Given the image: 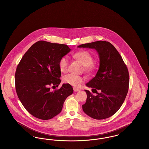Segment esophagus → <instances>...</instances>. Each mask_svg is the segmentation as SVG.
Masks as SVG:
<instances>
[{
	"mask_svg": "<svg viewBox=\"0 0 149 149\" xmlns=\"http://www.w3.org/2000/svg\"><path fill=\"white\" fill-rule=\"evenodd\" d=\"M74 91L75 92H79L80 91V89H78V88H74Z\"/></svg>",
	"mask_w": 149,
	"mask_h": 149,
	"instance_id": "obj_1",
	"label": "esophagus"
}]
</instances>
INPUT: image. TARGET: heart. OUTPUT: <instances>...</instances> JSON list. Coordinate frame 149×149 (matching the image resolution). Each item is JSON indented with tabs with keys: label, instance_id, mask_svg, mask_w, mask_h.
<instances>
[{
	"label": "heart",
	"instance_id": "obj_1",
	"mask_svg": "<svg viewBox=\"0 0 149 149\" xmlns=\"http://www.w3.org/2000/svg\"><path fill=\"white\" fill-rule=\"evenodd\" d=\"M72 57L79 61L84 66L86 71H92L96 69V65L93 63L92 55L86 50H80L74 53ZM69 64V60L66 56L61 57L58 61V66L60 71L65 72L67 71ZM84 81V79L74 74H68L64 76L63 81L65 83L74 86H78Z\"/></svg>",
	"mask_w": 149,
	"mask_h": 149
}]
</instances>
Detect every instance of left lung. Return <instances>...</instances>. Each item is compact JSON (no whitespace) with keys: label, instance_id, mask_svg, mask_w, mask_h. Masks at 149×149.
Segmentation results:
<instances>
[{"label":"left lung","instance_id":"8db88e82","mask_svg":"<svg viewBox=\"0 0 149 149\" xmlns=\"http://www.w3.org/2000/svg\"><path fill=\"white\" fill-rule=\"evenodd\" d=\"M78 47L95 49L100 60L95 76L86 84L97 94L94 96L85 90L87 98L82 106L83 110L95 120L110 117L120 108L127 94L130 80L127 68L118 51L109 42L98 41Z\"/></svg>","mask_w":149,"mask_h":149}]
</instances>
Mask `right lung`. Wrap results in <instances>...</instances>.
Returning a JSON list of instances; mask_svg holds the SVG:
<instances>
[{"mask_svg": "<svg viewBox=\"0 0 149 149\" xmlns=\"http://www.w3.org/2000/svg\"><path fill=\"white\" fill-rule=\"evenodd\" d=\"M68 45L39 41L22 57L15 74V90L22 104L37 118L47 120L62 110L66 98L73 93L71 85L58 86L61 75L58 61L70 51Z\"/></svg>", "mask_w": 149, "mask_h": 149, "instance_id": "1", "label": "right lung"}]
</instances>
